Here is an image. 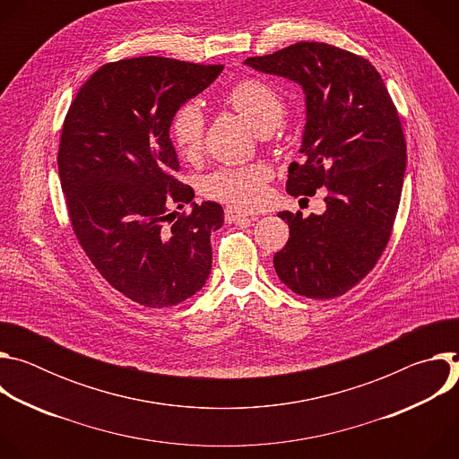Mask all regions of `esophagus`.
<instances>
[{"mask_svg": "<svg viewBox=\"0 0 459 459\" xmlns=\"http://www.w3.org/2000/svg\"><path fill=\"white\" fill-rule=\"evenodd\" d=\"M248 214H245L243 211H238V209H234V207H227L225 209V221L227 223H234V221H238V220H241V218H247ZM250 218H254V216H250Z\"/></svg>", "mask_w": 459, "mask_h": 459, "instance_id": "34e87169", "label": "esophagus"}]
</instances>
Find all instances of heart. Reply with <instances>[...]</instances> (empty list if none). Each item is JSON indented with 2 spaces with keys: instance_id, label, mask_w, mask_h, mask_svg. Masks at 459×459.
Instances as JSON below:
<instances>
[{
  "instance_id": "obj_1",
  "label": "heart",
  "mask_w": 459,
  "mask_h": 459,
  "mask_svg": "<svg viewBox=\"0 0 459 459\" xmlns=\"http://www.w3.org/2000/svg\"><path fill=\"white\" fill-rule=\"evenodd\" d=\"M223 101L241 114L261 134L276 128L287 112L281 94L259 78H243L223 96ZM170 140L179 156L192 160L202 152L205 117L195 103L181 105L170 117ZM274 170L265 161L239 167H220L202 179V192L211 200L238 209H255L267 198Z\"/></svg>"
}]
</instances>
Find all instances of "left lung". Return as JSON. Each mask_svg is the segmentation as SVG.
<instances>
[{"label":"left lung","mask_w":459,"mask_h":459,"mask_svg":"<svg viewBox=\"0 0 459 459\" xmlns=\"http://www.w3.org/2000/svg\"><path fill=\"white\" fill-rule=\"evenodd\" d=\"M245 63L303 87L305 161L290 163L287 192L326 190L321 216L278 214L289 241L274 269L299 296H343L374 269L396 221L407 165L396 105L368 59L334 45L299 41Z\"/></svg>","instance_id":"obj_1"}]
</instances>
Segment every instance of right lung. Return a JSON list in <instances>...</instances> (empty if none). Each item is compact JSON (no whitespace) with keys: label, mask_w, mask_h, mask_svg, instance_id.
Instances as JSON below:
<instances>
[{"label":"right lung","mask_w":459,"mask_h":459,"mask_svg":"<svg viewBox=\"0 0 459 459\" xmlns=\"http://www.w3.org/2000/svg\"><path fill=\"white\" fill-rule=\"evenodd\" d=\"M223 65L142 56L105 63L65 116L57 170L73 230L98 273L149 308L198 292L212 269L211 232L223 207L192 204L178 179L172 114Z\"/></svg>","instance_id":"add662e5"}]
</instances>
